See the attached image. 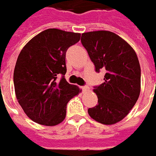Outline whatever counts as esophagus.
Returning <instances> with one entry per match:
<instances>
[{"label": "esophagus", "mask_w": 156, "mask_h": 156, "mask_svg": "<svg viewBox=\"0 0 156 156\" xmlns=\"http://www.w3.org/2000/svg\"><path fill=\"white\" fill-rule=\"evenodd\" d=\"M81 89H82L83 92H87V91H88L89 90V87L87 86H84V87H81Z\"/></svg>", "instance_id": "1"}]
</instances>
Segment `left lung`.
Instances as JSON below:
<instances>
[{
  "label": "left lung",
  "mask_w": 156,
  "mask_h": 156,
  "mask_svg": "<svg viewBox=\"0 0 156 156\" xmlns=\"http://www.w3.org/2000/svg\"><path fill=\"white\" fill-rule=\"evenodd\" d=\"M80 41L88 52L95 70L106 71L105 82L94 87L98 105L89 108L93 120L113 125L124 119L140 94L141 69L133 48L116 34L106 30L81 35Z\"/></svg>",
  "instance_id": "obj_1"
}]
</instances>
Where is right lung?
Instances as JSON below:
<instances>
[{
	"label": "right lung",
	"mask_w": 156,
	"mask_h": 156,
	"mask_svg": "<svg viewBox=\"0 0 156 156\" xmlns=\"http://www.w3.org/2000/svg\"><path fill=\"white\" fill-rule=\"evenodd\" d=\"M80 39V34L48 29L23 47L15 65L13 83L18 102L30 120L52 126L66 116V106L81 90L68 83L66 51ZM62 75L60 81L57 76Z\"/></svg>",
	"instance_id": "add662e5"
}]
</instances>
